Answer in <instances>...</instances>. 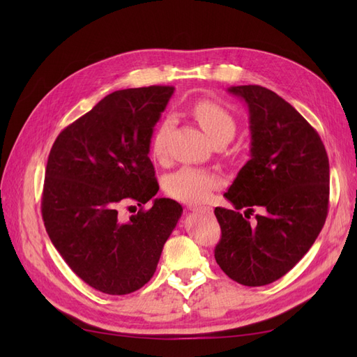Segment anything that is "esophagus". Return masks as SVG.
I'll list each match as a JSON object with an SVG mask.
<instances>
[{"label":"esophagus","mask_w":357,"mask_h":357,"mask_svg":"<svg viewBox=\"0 0 357 357\" xmlns=\"http://www.w3.org/2000/svg\"><path fill=\"white\" fill-rule=\"evenodd\" d=\"M189 210L199 211V213H204V214H213V208L211 207H189Z\"/></svg>","instance_id":"34e87169"}]
</instances>
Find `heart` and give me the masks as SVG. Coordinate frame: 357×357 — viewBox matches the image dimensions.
Instances as JSON below:
<instances>
[{
	"instance_id": "b5f03b06",
	"label": "heart",
	"mask_w": 357,
	"mask_h": 357,
	"mask_svg": "<svg viewBox=\"0 0 357 357\" xmlns=\"http://www.w3.org/2000/svg\"><path fill=\"white\" fill-rule=\"evenodd\" d=\"M192 116L215 144L229 143L235 135L236 123L229 112L213 101L202 100L192 105ZM174 121L171 117L160 119L150 138V150L156 159H164L168 153V138ZM220 177L208 169L183 167L167 178L165 189L169 197L183 202H202L211 192L220 186Z\"/></svg>"
}]
</instances>
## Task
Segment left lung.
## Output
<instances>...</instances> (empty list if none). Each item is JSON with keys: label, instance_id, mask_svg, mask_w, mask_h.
<instances>
[{"label": "left lung", "instance_id": "left-lung-1", "mask_svg": "<svg viewBox=\"0 0 357 357\" xmlns=\"http://www.w3.org/2000/svg\"><path fill=\"white\" fill-rule=\"evenodd\" d=\"M229 92L248 107L252 147L225 193L235 208L214 210L222 229L214 257L234 282L265 286L304 257L325 225L329 159L316 129L282 96L257 84ZM255 206L263 214L250 222Z\"/></svg>", "mask_w": 357, "mask_h": 357}]
</instances>
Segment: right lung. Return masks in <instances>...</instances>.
Masks as SVG:
<instances>
[{
	"mask_svg": "<svg viewBox=\"0 0 357 357\" xmlns=\"http://www.w3.org/2000/svg\"><path fill=\"white\" fill-rule=\"evenodd\" d=\"M174 93L172 86L116 91L58 135L47 159L41 214L49 238L86 284L128 295L153 277L181 205L156 198L129 220L125 201L139 207L159 185L150 138Z\"/></svg>",
	"mask_w": 357,
	"mask_h": 357,
	"instance_id": "obj_1",
	"label": "right lung"
}]
</instances>
